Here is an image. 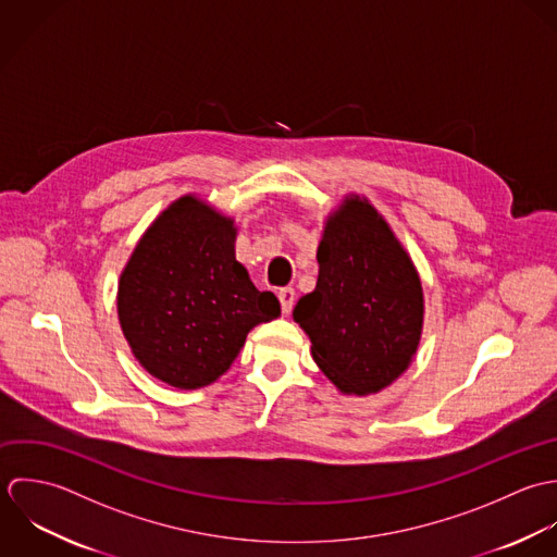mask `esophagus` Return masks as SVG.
I'll return each mask as SVG.
<instances>
[{
  "label": "esophagus",
  "instance_id": "34e87169",
  "mask_svg": "<svg viewBox=\"0 0 557 557\" xmlns=\"http://www.w3.org/2000/svg\"><path fill=\"white\" fill-rule=\"evenodd\" d=\"M277 299H280V304H282V312H284V314H290V312H293V306H295V290H293V288H280Z\"/></svg>",
  "mask_w": 557,
  "mask_h": 557
}]
</instances>
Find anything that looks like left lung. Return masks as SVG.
I'll return each instance as SVG.
<instances>
[{"instance_id": "8db88e82", "label": "left lung", "mask_w": 557, "mask_h": 557, "mask_svg": "<svg viewBox=\"0 0 557 557\" xmlns=\"http://www.w3.org/2000/svg\"><path fill=\"white\" fill-rule=\"evenodd\" d=\"M317 288L293 310L312 357L344 394H376L411 363L424 323L420 275L376 209L346 196L317 251Z\"/></svg>"}]
</instances>
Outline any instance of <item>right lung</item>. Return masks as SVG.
<instances>
[{
	"instance_id": "add662e5",
	"label": "right lung",
	"mask_w": 557,
	"mask_h": 557,
	"mask_svg": "<svg viewBox=\"0 0 557 557\" xmlns=\"http://www.w3.org/2000/svg\"><path fill=\"white\" fill-rule=\"evenodd\" d=\"M236 225L196 196L148 225L117 282V319L154 379L198 389L232 366L247 334L280 317L234 256Z\"/></svg>"
}]
</instances>
